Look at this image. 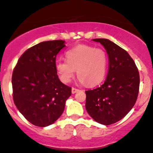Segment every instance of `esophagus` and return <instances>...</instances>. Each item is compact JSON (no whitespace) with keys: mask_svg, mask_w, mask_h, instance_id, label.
Here are the masks:
<instances>
[{"mask_svg":"<svg viewBox=\"0 0 153 153\" xmlns=\"http://www.w3.org/2000/svg\"><path fill=\"white\" fill-rule=\"evenodd\" d=\"M78 91H79V89H76V88H74V87L72 88V94H75V93H76Z\"/></svg>","mask_w":153,"mask_h":153,"instance_id":"34e87169","label":"esophagus"}]
</instances>
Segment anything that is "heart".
<instances>
[{"label": "heart", "instance_id": "obj_1", "mask_svg": "<svg viewBox=\"0 0 153 153\" xmlns=\"http://www.w3.org/2000/svg\"><path fill=\"white\" fill-rule=\"evenodd\" d=\"M67 61L58 60L56 69L61 81L69 83L77 70L78 81L89 86L98 85L103 81L107 71L108 56L101 48L79 45L67 51Z\"/></svg>", "mask_w": 153, "mask_h": 153}]
</instances>
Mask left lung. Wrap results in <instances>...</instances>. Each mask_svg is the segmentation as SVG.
I'll use <instances>...</instances> for the list:
<instances>
[{"mask_svg": "<svg viewBox=\"0 0 153 153\" xmlns=\"http://www.w3.org/2000/svg\"><path fill=\"white\" fill-rule=\"evenodd\" d=\"M105 48L108 71L103 84L86 91V109L98 123H116L128 114L135 105L140 78L137 67L126 51L107 39H94Z\"/></svg>", "mask_w": 153, "mask_h": 153, "instance_id": "left-lung-1", "label": "left lung"}]
</instances>
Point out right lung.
<instances>
[{
	"instance_id": "1",
	"label": "right lung",
	"mask_w": 153,
	"mask_h": 153,
	"mask_svg": "<svg viewBox=\"0 0 153 153\" xmlns=\"http://www.w3.org/2000/svg\"><path fill=\"white\" fill-rule=\"evenodd\" d=\"M65 47L63 40L40 42L28 48L14 67L13 100L19 111L38 127L52 125L62 114L72 88L59 79L56 56Z\"/></svg>"
}]
</instances>
